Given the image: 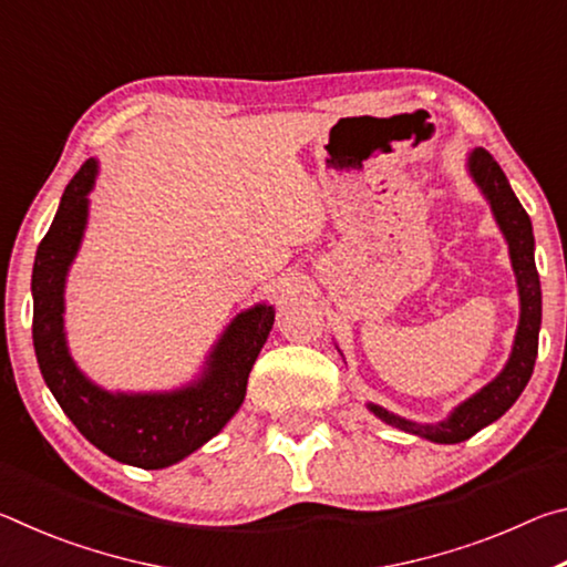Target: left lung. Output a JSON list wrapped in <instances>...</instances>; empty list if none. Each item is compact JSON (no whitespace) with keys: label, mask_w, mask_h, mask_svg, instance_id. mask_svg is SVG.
Segmentation results:
<instances>
[{"label":"left lung","mask_w":567,"mask_h":567,"mask_svg":"<svg viewBox=\"0 0 567 567\" xmlns=\"http://www.w3.org/2000/svg\"><path fill=\"white\" fill-rule=\"evenodd\" d=\"M467 172L477 189L491 205V213L495 217V225L507 243V252H511V265L517 282V297H520V320H517L515 340L511 358H507L505 368L497 372V378L480 388L475 395L460 402V405L450 412L445 420L440 422H415L408 417H400L395 412L368 402V410L372 415L380 417L388 425L402 430V433L425 437L430 443L440 445H455L463 440L473 437L477 430H483L503 417L513 402L520 398L527 380L533 375L535 358H537V334H540V318H543V292H540V277H537L535 267V237L530 217L515 197V192L507 182L505 172L493 159V155L483 147H475L467 152Z\"/></svg>","instance_id":"left-lung-1"}]
</instances>
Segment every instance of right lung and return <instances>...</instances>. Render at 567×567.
Here are the masks:
<instances>
[{
	"mask_svg": "<svg viewBox=\"0 0 567 567\" xmlns=\"http://www.w3.org/2000/svg\"><path fill=\"white\" fill-rule=\"evenodd\" d=\"M100 162L87 159L66 185L60 209L34 257L32 340L42 378L74 427L124 465L162 470L213 440L245 402L249 370L275 324V305L257 302L235 315L203 372L175 390L112 392L74 362L64 330L66 275L80 252L90 217V192Z\"/></svg>",
	"mask_w": 567,
	"mask_h": 567,
	"instance_id": "obj_1",
	"label": "right lung"
}]
</instances>
